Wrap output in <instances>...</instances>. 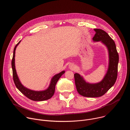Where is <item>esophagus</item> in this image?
<instances>
[{
	"mask_svg": "<svg viewBox=\"0 0 130 130\" xmlns=\"http://www.w3.org/2000/svg\"><path fill=\"white\" fill-rule=\"evenodd\" d=\"M69 67L71 69H73L74 68H75V65H74L73 64H70L69 65Z\"/></svg>",
	"mask_w": 130,
	"mask_h": 130,
	"instance_id": "obj_1",
	"label": "esophagus"
}]
</instances>
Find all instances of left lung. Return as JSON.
I'll list each match as a JSON object with an SVG mask.
<instances>
[{"mask_svg": "<svg viewBox=\"0 0 130 130\" xmlns=\"http://www.w3.org/2000/svg\"><path fill=\"white\" fill-rule=\"evenodd\" d=\"M96 33L92 38L94 42L100 41L108 51L109 64L106 75L102 80L97 83L86 82L79 73L74 74L75 84L78 93L86 97H99L103 96L115 84L118 72L119 55L114 40L104 30L94 29Z\"/></svg>", "mask_w": 130, "mask_h": 130, "instance_id": "1", "label": "left lung"}]
</instances>
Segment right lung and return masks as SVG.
<instances>
[{"label": "right lung", "mask_w": 130, "mask_h": 130, "mask_svg": "<svg viewBox=\"0 0 130 130\" xmlns=\"http://www.w3.org/2000/svg\"><path fill=\"white\" fill-rule=\"evenodd\" d=\"M21 41L18 42L16 45L15 46L14 51H13V58L12 60V68L13 70V78L14 82L16 87L17 89L19 90L23 94H24L25 96H26L29 99L36 101H44L51 98L53 95H54L55 91V87L58 81L60 79V78L65 73V71H62L58 74H57L53 77L50 82V84L48 87V88L43 91H35L29 89L24 86L22 85L21 83L19 78H18L16 71L15 69V50L18 46L20 44Z\"/></svg>", "instance_id": "add662e5"}]
</instances>
